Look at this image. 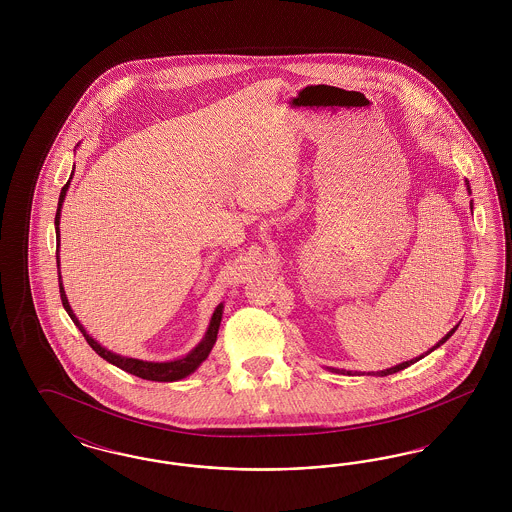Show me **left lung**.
<instances>
[{
    "instance_id": "1",
    "label": "left lung",
    "mask_w": 512,
    "mask_h": 512,
    "mask_svg": "<svg viewBox=\"0 0 512 512\" xmlns=\"http://www.w3.org/2000/svg\"><path fill=\"white\" fill-rule=\"evenodd\" d=\"M468 190H470V188H468ZM455 330H457V326H455V328H453V330H451V332H449V334H447L445 338H441V340L438 341V345H434V347H432V349H430L428 353H432V351H434L436 347H439L441 343H445V341L449 340V338L453 336V332H455ZM428 353H426V355H428ZM422 357H424V355H422ZM422 357H418V359H422ZM418 359H411V361H407V363H401V365L391 366V368H386V370H380V372H368V374H376V376H388V374H395V372H399V370H405L407 366L414 365V363H416ZM332 370H334V372H341V374H349V376H351V374H359V372H351V370H338V368H332Z\"/></svg>"
}]
</instances>
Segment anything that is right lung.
<instances>
[{
  "instance_id": "right-lung-1",
  "label": "right lung",
  "mask_w": 512,
  "mask_h": 512,
  "mask_svg": "<svg viewBox=\"0 0 512 512\" xmlns=\"http://www.w3.org/2000/svg\"><path fill=\"white\" fill-rule=\"evenodd\" d=\"M73 176V174H71ZM71 182V180H69ZM69 182L63 186L61 195H59V205H57V213H55V230H57V270H59V217H61V205H63V199L67 194V188H69ZM59 274V293H61V301H63V307L65 311L69 313V317L73 318L74 324L78 326V330L82 332V336L88 341V345L98 353L99 357H103L107 363L111 365L119 366L124 372H130L138 378H144V380H151V382H174V380H180V378H186L188 374H192L197 366L201 365L207 355L211 353L215 341H217V334H219L220 318H222V305L217 307V311L213 313L211 318V324H209V330L205 334V338L201 340V343L195 347L192 353H188L186 357L178 359V361H171V363H147V361H140V359H128V357H121V355H115L111 351H107L105 347H101L98 341L94 340L92 336L86 334L84 326L78 322V318L74 317L73 309L67 301V295L63 290V284H61V272Z\"/></svg>"
}]
</instances>
